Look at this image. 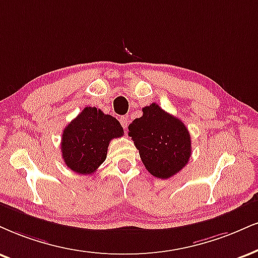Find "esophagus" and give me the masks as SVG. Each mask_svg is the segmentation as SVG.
Returning <instances> with one entry per match:
<instances>
[{
	"label": "esophagus",
	"mask_w": 258,
	"mask_h": 258,
	"mask_svg": "<svg viewBox=\"0 0 258 258\" xmlns=\"http://www.w3.org/2000/svg\"><path fill=\"white\" fill-rule=\"evenodd\" d=\"M119 122H120V124H122V126H123V129L125 130L126 128H128V117H125V116H122V117H119Z\"/></svg>",
	"instance_id": "esophagus-1"
}]
</instances>
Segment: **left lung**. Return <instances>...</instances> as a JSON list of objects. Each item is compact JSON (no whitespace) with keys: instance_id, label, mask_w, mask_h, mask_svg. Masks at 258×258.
<instances>
[{"instance_id":"obj_1","label":"left lung","mask_w":258,"mask_h":258,"mask_svg":"<svg viewBox=\"0 0 258 258\" xmlns=\"http://www.w3.org/2000/svg\"><path fill=\"white\" fill-rule=\"evenodd\" d=\"M129 124V136L152 176L167 179L185 166L191 155V139L180 119L152 103Z\"/></svg>"}]
</instances>
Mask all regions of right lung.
Listing matches in <instances>:
<instances>
[{
  "instance_id": "right-lung-1",
  "label": "right lung",
  "mask_w": 258,
  "mask_h": 258,
  "mask_svg": "<svg viewBox=\"0 0 258 258\" xmlns=\"http://www.w3.org/2000/svg\"><path fill=\"white\" fill-rule=\"evenodd\" d=\"M123 134L122 125L111 114L85 107L63 130V160L76 173H94L106 159L111 140Z\"/></svg>"
}]
</instances>
